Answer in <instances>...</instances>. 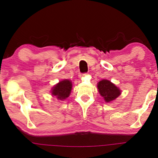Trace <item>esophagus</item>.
I'll use <instances>...</instances> for the list:
<instances>
[{
    "instance_id": "esophagus-1",
    "label": "esophagus",
    "mask_w": 158,
    "mask_h": 158,
    "mask_svg": "<svg viewBox=\"0 0 158 158\" xmlns=\"http://www.w3.org/2000/svg\"><path fill=\"white\" fill-rule=\"evenodd\" d=\"M85 74H80L78 76H79L80 78H82V77H83L84 76H85Z\"/></svg>"
}]
</instances>
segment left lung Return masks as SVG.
<instances>
[{
    "mask_svg": "<svg viewBox=\"0 0 158 158\" xmlns=\"http://www.w3.org/2000/svg\"><path fill=\"white\" fill-rule=\"evenodd\" d=\"M97 87H98L99 94L107 103L115 100L121 94L119 88L108 80H102L99 81Z\"/></svg>",
    "mask_w": 158,
    "mask_h": 158,
    "instance_id": "8db88e82",
    "label": "left lung"
}]
</instances>
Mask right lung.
Returning <instances> with one entry per match:
<instances>
[{"instance_id":"1","label":"right lung","mask_w":158,"mask_h":158,"mask_svg":"<svg viewBox=\"0 0 158 158\" xmlns=\"http://www.w3.org/2000/svg\"><path fill=\"white\" fill-rule=\"evenodd\" d=\"M72 82L69 80H63L55 85L52 90V95L57 97L58 100H64L70 96L72 90Z\"/></svg>"}]
</instances>
